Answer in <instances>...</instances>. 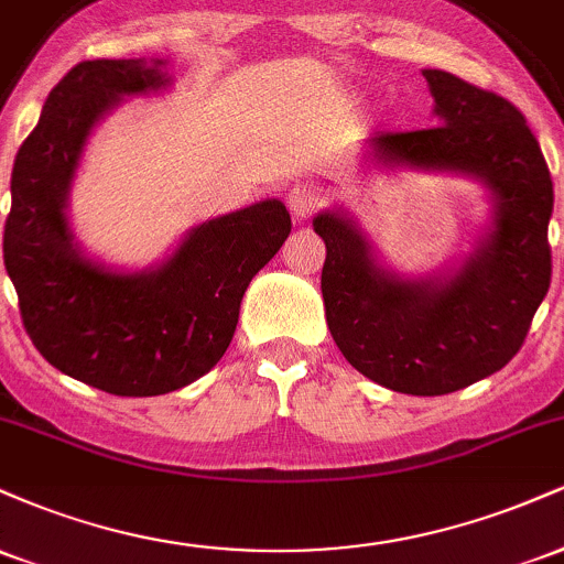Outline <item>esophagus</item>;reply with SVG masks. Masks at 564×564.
Instances as JSON below:
<instances>
[{
    "label": "esophagus",
    "mask_w": 564,
    "mask_h": 564,
    "mask_svg": "<svg viewBox=\"0 0 564 564\" xmlns=\"http://www.w3.org/2000/svg\"><path fill=\"white\" fill-rule=\"evenodd\" d=\"M323 198H326V191L318 183H310V180H302V183H296L294 187L289 191L286 196V204L291 209V215L296 219H304L313 215L315 209L323 204Z\"/></svg>",
    "instance_id": "esophagus-1"
}]
</instances>
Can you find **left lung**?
I'll use <instances>...</instances> for the list:
<instances>
[{
    "instance_id": "8db88e82",
    "label": "left lung",
    "mask_w": 564,
    "mask_h": 564,
    "mask_svg": "<svg viewBox=\"0 0 564 564\" xmlns=\"http://www.w3.org/2000/svg\"><path fill=\"white\" fill-rule=\"evenodd\" d=\"M437 124L368 138V161L456 172L490 191V228L451 275L400 278L381 268L345 212H321L326 323L349 366L387 390L448 394L501 371L525 341L552 281L554 187L539 140L507 97L422 70Z\"/></svg>"
}]
</instances>
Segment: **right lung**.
<instances>
[{
  "label": "right lung",
  "instance_id": "right-lung-1",
  "mask_svg": "<svg viewBox=\"0 0 564 564\" xmlns=\"http://www.w3.org/2000/svg\"><path fill=\"white\" fill-rule=\"evenodd\" d=\"M164 61H84L55 84L12 166L4 268L25 334L50 366L121 398L209 373L236 334L243 291L278 254V198L198 225L159 268L121 273L74 243L68 193L87 138L124 97L170 87Z\"/></svg>",
  "mask_w": 564,
  "mask_h": 564
}]
</instances>
